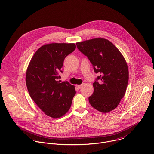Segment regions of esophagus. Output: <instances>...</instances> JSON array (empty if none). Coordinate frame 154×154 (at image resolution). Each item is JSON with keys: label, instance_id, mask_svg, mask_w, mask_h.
Here are the masks:
<instances>
[{"label": "esophagus", "instance_id": "esophagus-1", "mask_svg": "<svg viewBox=\"0 0 154 154\" xmlns=\"http://www.w3.org/2000/svg\"><path fill=\"white\" fill-rule=\"evenodd\" d=\"M84 86V84H81V85H77V87L78 88H81V87H82Z\"/></svg>", "mask_w": 154, "mask_h": 154}]
</instances>
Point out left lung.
I'll return each mask as SVG.
<instances>
[{
	"label": "left lung",
	"mask_w": 154,
	"mask_h": 154,
	"mask_svg": "<svg viewBox=\"0 0 154 154\" xmlns=\"http://www.w3.org/2000/svg\"><path fill=\"white\" fill-rule=\"evenodd\" d=\"M76 45L87 56L94 72L100 73L93 83L94 92L88 98L89 102L100 112L113 110L125 95L128 82V69L124 56L111 42L104 38L77 42Z\"/></svg>",
	"instance_id": "1"
}]
</instances>
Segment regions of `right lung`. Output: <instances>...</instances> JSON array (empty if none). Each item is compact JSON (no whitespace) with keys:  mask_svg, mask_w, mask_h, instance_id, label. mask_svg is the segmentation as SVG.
Listing matches in <instances>:
<instances>
[{"mask_svg":"<svg viewBox=\"0 0 154 154\" xmlns=\"http://www.w3.org/2000/svg\"><path fill=\"white\" fill-rule=\"evenodd\" d=\"M75 48L76 45L72 43L45 44L35 52L26 71L30 96L52 118H60L68 112L76 94L74 85L58 81L64 58Z\"/></svg>","mask_w":154,"mask_h":154,"instance_id":"right-lung-1","label":"right lung"}]
</instances>
